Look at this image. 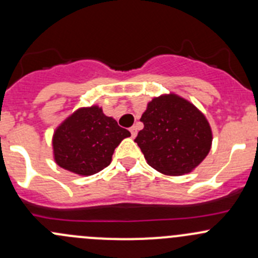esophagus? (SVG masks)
Instances as JSON below:
<instances>
[{
	"label": "esophagus",
	"mask_w": 258,
	"mask_h": 258,
	"mask_svg": "<svg viewBox=\"0 0 258 258\" xmlns=\"http://www.w3.org/2000/svg\"><path fill=\"white\" fill-rule=\"evenodd\" d=\"M130 132H131V136H132V137H136V135H137V127H136V126H132L131 128H130Z\"/></svg>",
	"instance_id": "1"
}]
</instances>
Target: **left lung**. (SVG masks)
<instances>
[{"label":"left lung","mask_w":258,"mask_h":258,"mask_svg":"<svg viewBox=\"0 0 258 258\" xmlns=\"http://www.w3.org/2000/svg\"><path fill=\"white\" fill-rule=\"evenodd\" d=\"M141 122L145 127L135 142L148 165L163 175L191 172L209 155L212 132L206 117L173 93L153 98Z\"/></svg>","instance_id":"obj_1"}]
</instances>
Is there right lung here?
Listing matches in <instances>:
<instances>
[{"mask_svg":"<svg viewBox=\"0 0 258 258\" xmlns=\"http://www.w3.org/2000/svg\"><path fill=\"white\" fill-rule=\"evenodd\" d=\"M130 136V131L119 127L98 106L80 108L54 132V161L77 175H93L110 165L114 148Z\"/></svg>","mask_w":258,"mask_h":258,"instance_id":"add662e5","label":"right lung"}]
</instances>
